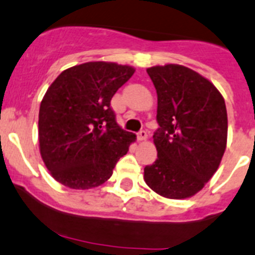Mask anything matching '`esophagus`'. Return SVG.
Returning <instances> with one entry per match:
<instances>
[{"mask_svg": "<svg viewBox=\"0 0 255 255\" xmlns=\"http://www.w3.org/2000/svg\"><path fill=\"white\" fill-rule=\"evenodd\" d=\"M146 138H147V132H146L145 130H141L140 132L137 133V140L143 141V140H146Z\"/></svg>", "mask_w": 255, "mask_h": 255, "instance_id": "esophagus-1", "label": "esophagus"}]
</instances>
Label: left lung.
<instances>
[{"instance_id": "obj_1", "label": "left lung", "mask_w": 255, "mask_h": 255, "mask_svg": "<svg viewBox=\"0 0 255 255\" xmlns=\"http://www.w3.org/2000/svg\"><path fill=\"white\" fill-rule=\"evenodd\" d=\"M157 93V160L143 168L146 185L183 200L200 192L219 167L227 146L226 103L216 87L178 64L146 69Z\"/></svg>"}]
</instances>
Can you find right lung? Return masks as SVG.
<instances>
[{
  "label": "right lung",
  "instance_id": "obj_1",
  "mask_svg": "<svg viewBox=\"0 0 255 255\" xmlns=\"http://www.w3.org/2000/svg\"><path fill=\"white\" fill-rule=\"evenodd\" d=\"M130 65L88 62L60 73L39 108V151L65 187L89 190L113 175L136 135L118 125L112 98L132 77Z\"/></svg>",
  "mask_w": 255,
  "mask_h": 255
}]
</instances>
